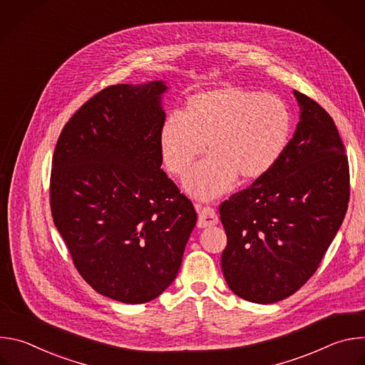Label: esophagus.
Masks as SVG:
<instances>
[{
  "mask_svg": "<svg viewBox=\"0 0 365 365\" xmlns=\"http://www.w3.org/2000/svg\"><path fill=\"white\" fill-rule=\"evenodd\" d=\"M196 210L199 212V218H197V227L199 228H207V227H214L218 224V217L215 210H212L211 206H200L196 205Z\"/></svg>",
  "mask_w": 365,
  "mask_h": 365,
  "instance_id": "34e87169",
  "label": "esophagus"
}]
</instances>
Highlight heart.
I'll use <instances>...</instances> for the list:
<instances>
[{
	"mask_svg": "<svg viewBox=\"0 0 365 365\" xmlns=\"http://www.w3.org/2000/svg\"><path fill=\"white\" fill-rule=\"evenodd\" d=\"M293 130L287 103L277 95L231 83L192 95L182 114L169 115L159 131L166 169L185 176L205 150L211 154L192 172L185 186L199 199L228 192L267 175L280 160Z\"/></svg>",
	"mask_w": 365,
	"mask_h": 365,
	"instance_id": "1",
	"label": "heart"
}]
</instances>
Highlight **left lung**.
Instances as JSON below:
<instances>
[{"label":"left lung","mask_w":365,"mask_h":365,"mask_svg":"<svg viewBox=\"0 0 365 365\" xmlns=\"http://www.w3.org/2000/svg\"><path fill=\"white\" fill-rule=\"evenodd\" d=\"M293 93L300 115L280 160L220 206L228 238L221 257L225 282L252 303H274L299 290L348 207V159L335 123L318 102Z\"/></svg>","instance_id":"8db88e82"}]
</instances>
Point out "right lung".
I'll return each mask as SVG.
<instances>
[{"label":"right lung","instance_id":"add662e5","mask_svg":"<svg viewBox=\"0 0 365 365\" xmlns=\"http://www.w3.org/2000/svg\"><path fill=\"white\" fill-rule=\"evenodd\" d=\"M163 81L108 86L75 113L50 178L53 222L98 293L145 303L175 280L196 225L192 202L160 169Z\"/></svg>","mask_w":365,"mask_h":365}]
</instances>
